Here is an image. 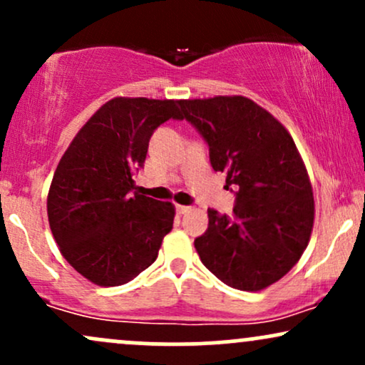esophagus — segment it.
<instances>
[{"mask_svg":"<svg viewBox=\"0 0 365 365\" xmlns=\"http://www.w3.org/2000/svg\"><path fill=\"white\" fill-rule=\"evenodd\" d=\"M190 211V207L188 206H182V204H177V212L178 215H185V212Z\"/></svg>","mask_w":365,"mask_h":365,"instance_id":"obj_1","label":"esophagus"}]
</instances>
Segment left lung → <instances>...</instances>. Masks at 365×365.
<instances>
[{
	"label": "left lung",
	"mask_w": 365,
	"mask_h": 365,
	"mask_svg": "<svg viewBox=\"0 0 365 365\" xmlns=\"http://www.w3.org/2000/svg\"><path fill=\"white\" fill-rule=\"evenodd\" d=\"M180 106L209 144L212 168L237 190L232 217L207 209L197 254L228 287L261 292L299 262L311 240L316 211L302 156L288 130L244 96L183 99Z\"/></svg>",
	"instance_id": "obj_1"
}]
</instances>
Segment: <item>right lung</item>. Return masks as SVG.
<instances>
[{
    "label": "right lung",
    "instance_id": "add662e5",
    "mask_svg": "<svg viewBox=\"0 0 365 365\" xmlns=\"http://www.w3.org/2000/svg\"><path fill=\"white\" fill-rule=\"evenodd\" d=\"M177 99L113 98L65 150L48 192L49 228L70 266L99 287L128 283L156 261L175 206L140 194L133 171Z\"/></svg>",
    "mask_w": 365,
    "mask_h": 365
}]
</instances>
